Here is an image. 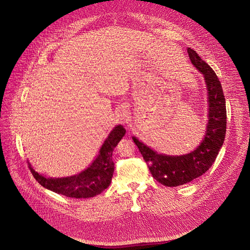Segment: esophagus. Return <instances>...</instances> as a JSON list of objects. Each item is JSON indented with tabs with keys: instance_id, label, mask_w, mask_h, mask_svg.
<instances>
[{
	"instance_id": "esophagus-1",
	"label": "esophagus",
	"mask_w": 250,
	"mask_h": 250,
	"mask_svg": "<svg viewBox=\"0 0 250 250\" xmlns=\"http://www.w3.org/2000/svg\"><path fill=\"white\" fill-rule=\"evenodd\" d=\"M119 114L124 120H127L130 117V110L127 106H122V107H120Z\"/></svg>"
}]
</instances>
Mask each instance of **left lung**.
Wrapping results in <instances>:
<instances>
[{
	"label": "left lung",
	"mask_w": 250,
	"mask_h": 250,
	"mask_svg": "<svg viewBox=\"0 0 250 250\" xmlns=\"http://www.w3.org/2000/svg\"><path fill=\"white\" fill-rule=\"evenodd\" d=\"M188 54L193 66L203 74L207 89L208 122L200 145L188 154L174 156L157 153L136 137L132 138L148 163L152 177L166 187L181 186L203 175L214 163L226 135V101L221 83L213 69L194 50L188 48Z\"/></svg>",
	"instance_id": "left-lung-1"
}]
</instances>
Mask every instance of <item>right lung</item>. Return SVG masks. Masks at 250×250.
I'll return each instance as SVG.
<instances>
[{
    "mask_svg": "<svg viewBox=\"0 0 250 250\" xmlns=\"http://www.w3.org/2000/svg\"><path fill=\"white\" fill-rule=\"evenodd\" d=\"M125 133L126 130L122 125L114 127L102 146L98 157L87 169L77 175L64 178H46L36 172L30 163L29 168L36 181L54 192L74 198L96 196L111 183L114 172L112 152Z\"/></svg>",
    "mask_w": 250,
    "mask_h": 250,
    "instance_id": "right-lung-1",
    "label": "right lung"
}]
</instances>
